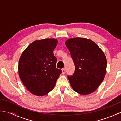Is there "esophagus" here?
Instances as JSON below:
<instances>
[{"mask_svg": "<svg viewBox=\"0 0 121 121\" xmlns=\"http://www.w3.org/2000/svg\"><path fill=\"white\" fill-rule=\"evenodd\" d=\"M66 72V71H65V68H63L62 69V73L63 74H65Z\"/></svg>", "mask_w": 121, "mask_h": 121, "instance_id": "1", "label": "esophagus"}]
</instances>
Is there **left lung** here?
<instances>
[{
	"instance_id": "obj_1",
	"label": "left lung",
	"mask_w": 121,
	"mask_h": 121,
	"mask_svg": "<svg viewBox=\"0 0 121 121\" xmlns=\"http://www.w3.org/2000/svg\"><path fill=\"white\" fill-rule=\"evenodd\" d=\"M75 65V72L68 78L74 91L81 95L95 91L106 75L107 59L93 41L85 38H70L65 42Z\"/></svg>"
}]
</instances>
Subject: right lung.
Instances as JSON below:
<instances>
[{
    "instance_id": "obj_1",
    "label": "right lung",
    "mask_w": 121,
    "mask_h": 121,
    "mask_svg": "<svg viewBox=\"0 0 121 121\" xmlns=\"http://www.w3.org/2000/svg\"><path fill=\"white\" fill-rule=\"evenodd\" d=\"M58 42L54 38L35 40L20 56V78L28 91L36 96H44L52 91L62 73L56 68L57 59L53 55Z\"/></svg>"
}]
</instances>
